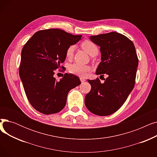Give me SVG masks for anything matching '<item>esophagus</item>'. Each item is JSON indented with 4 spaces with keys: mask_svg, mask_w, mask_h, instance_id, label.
I'll use <instances>...</instances> for the list:
<instances>
[{
    "mask_svg": "<svg viewBox=\"0 0 157 157\" xmlns=\"http://www.w3.org/2000/svg\"><path fill=\"white\" fill-rule=\"evenodd\" d=\"M80 81L82 82V83H83V82H84V81H85L86 80H85V78H82V77H81L80 78Z\"/></svg>",
    "mask_w": 157,
    "mask_h": 157,
    "instance_id": "esophagus-1",
    "label": "esophagus"
}]
</instances>
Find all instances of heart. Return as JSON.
Returning <instances> with one entry per match:
<instances>
[{
  "instance_id": "heart-1",
  "label": "heart",
  "mask_w": 157,
  "mask_h": 157,
  "mask_svg": "<svg viewBox=\"0 0 157 157\" xmlns=\"http://www.w3.org/2000/svg\"><path fill=\"white\" fill-rule=\"evenodd\" d=\"M81 48H83L84 50L89 54L90 56H94L98 54V48L95 43L92 42V40H85L81 44ZM74 49L75 46L74 45H71L68 47V48L66 50L65 55L66 57L69 59H71L72 58L74 55ZM69 72L75 75L79 76H85L86 73L90 71V67L88 65H81L77 63H74L69 65Z\"/></svg>"
}]
</instances>
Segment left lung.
Here are the masks:
<instances>
[{
    "instance_id": "obj_1",
    "label": "left lung",
    "mask_w": 157,
    "mask_h": 157,
    "mask_svg": "<svg viewBox=\"0 0 157 157\" xmlns=\"http://www.w3.org/2000/svg\"><path fill=\"white\" fill-rule=\"evenodd\" d=\"M90 39L101 47L102 61L96 74H105L108 77L103 83L98 78L88 79L91 90L86 95L85 103L92 113L108 116L121 108L133 90L138 58L132 41L118 32L90 36Z\"/></svg>"
}]
</instances>
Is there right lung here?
<instances>
[{"mask_svg":"<svg viewBox=\"0 0 157 157\" xmlns=\"http://www.w3.org/2000/svg\"><path fill=\"white\" fill-rule=\"evenodd\" d=\"M81 37L58 29H46L35 33L24 45L19 74L29 102L39 112L59 113L66 104L69 92L81 84L72 74L65 73L60 81L53 75L65 61L68 47Z\"/></svg>","mask_w":157,"mask_h":157,"instance_id":"add662e5","label":"right lung"}]
</instances>
